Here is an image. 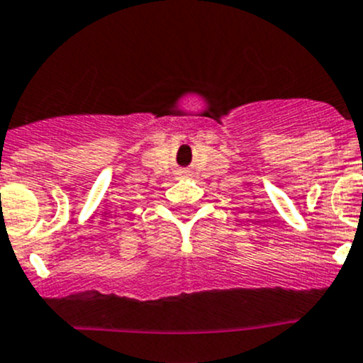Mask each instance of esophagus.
<instances>
[{"mask_svg":"<svg viewBox=\"0 0 363 363\" xmlns=\"http://www.w3.org/2000/svg\"><path fill=\"white\" fill-rule=\"evenodd\" d=\"M179 175H186V170H181V172H179Z\"/></svg>","mask_w":363,"mask_h":363,"instance_id":"esophagus-1","label":"esophagus"}]
</instances>
